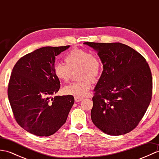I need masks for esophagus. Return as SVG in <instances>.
<instances>
[{
    "label": "esophagus",
    "instance_id": "34e87169",
    "mask_svg": "<svg viewBox=\"0 0 159 159\" xmlns=\"http://www.w3.org/2000/svg\"><path fill=\"white\" fill-rule=\"evenodd\" d=\"M74 100H75L76 102H80L83 100L82 98H74Z\"/></svg>",
    "mask_w": 159,
    "mask_h": 159
}]
</instances>
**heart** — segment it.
Here are the masks:
<instances>
[{"instance_id":"b5f03b06","label":"heart","mask_w":159,"mask_h":159,"mask_svg":"<svg viewBox=\"0 0 159 159\" xmlns=\"http://www.w3.org/2000/svg\"><path fill=\"white\" fill-rule=\"evenodd\" d=\"M65 64L55 63L52 71L56 78L63 83L68 82L72 72L76 73L78 82L71 83L63 88L64 93L75 98H83L92 88V81H96L100 75L102 63L100 57L89 50L76 48L65 57Z\"/></svg>"}]
</instances>
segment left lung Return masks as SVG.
<instances>
[{"label":"left lung","instance_id":"obj_1","mask_svg":"<svg viewBox=\"0 0 159 159\" xmlns=\"http://www.w3.org/2000/svg\"><path fill=\"white\" fill-rule=\"evenodd\" d=\"M96 50L103 71L94 89L91 117L111 135L134 129L150 103L152 78L146 59L121 43L85 42Z\"/></svg>","mask_w":159,"mask_h":159}]
</instances>
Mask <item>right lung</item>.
Segmentation results:
<instances>
[{
    "mask_svg": "<svg viewBox=\"0 0 159 159\" xmlns=\"http://www.w3.org/2000/svg\"><path fill=\"white\" fill-rule=\"evenodd\" d=\"M70 46L42 47L22 57L12 70L7 93L16 121L29 133L52 135L66 123L72 96H53L60 81L53 73L55 57Z\"/></svg>",
    "mask_w": 159,
    "mask_h": 159,
    "instance_id": "1",
    "label": "right lung"
}]
</instances>
